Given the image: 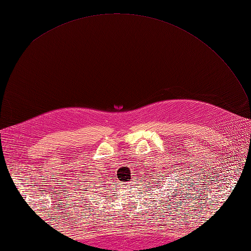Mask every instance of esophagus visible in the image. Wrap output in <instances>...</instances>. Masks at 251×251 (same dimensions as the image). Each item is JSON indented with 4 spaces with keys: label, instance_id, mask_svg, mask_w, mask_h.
I'll use <instances>...</instances> for the list:
<instances>
[{
    "label": "esophagus",
    "instance_id": "1",
    "mask_svg": "<svg viewBox=\"0 0 251 251\" xmlns=\"http://www.w3.org/2000/svg\"><path fill=\"white\" fill-rule=\"evenodd\" d=\"M132 183H134V182H130V183H128V184H126L127 186H128V188H130V186L132 185Z\"/></svg>",
    "mask_w": 251,
    "mask_h": 251
}]
</instances>
